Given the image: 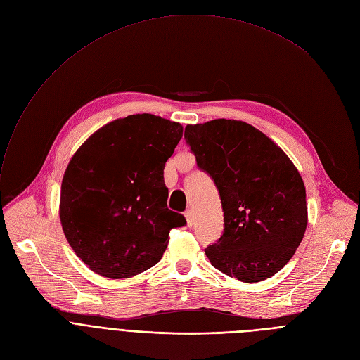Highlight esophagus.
<instances>
[{
  "instance_id": "esophagus-1",
  "label": "esophagus",
  "mask_w": 360,
  "mask_h": 360,
  "mask_svg": "<svg viewBox=\"0 0 360 360\" xmlns=\"http://www.w3.org/2000/svg\"><path fill=\"white\" fill-rule=\"evenodd\" d=\"M184 217H186V221H187V226L192 227L195 224V214H193V211L192 210H187L184 212Z\"/></svg>"
}]
</instances>
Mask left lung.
<instances>
[{
  "label": "left lung",
  "instance_id": "obj_1",
  "mask_svg": "<svg viewBox=\"0 0 360 360\" xmlns=\"http://www.w3.org/2000/svg\"><path fill=\"white\" fill-rule=\"evenodd\" d=\"M184 139L224 211L222 236L205 249L212 266L243 283L271 278L292 259L307 226L297 168L268 136L237 120L189 124Z\"/></svg>",
  "mask_w": 360,
  "mask_h": 360
}]
</instances>
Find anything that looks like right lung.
<instances>
[{
	"instance_id": "1",
	"label": "right lung",
	"mask_w": 360,
	"mask_h": 360,
	"mask_svg": "<svg viewBox=\"0 0 360 360\" xmlns=\"http://www.w3.org/2000/svg\"><path fill=\"white\" fill-rule=\"evenodd\" d=\"M180 123L152 114L118 118L73 155L61 183L60 219L68 245L102 277L130 278L160 262L169 230L186 218L167 208L164 167Z\"/></svg>"
}]
</instances>
